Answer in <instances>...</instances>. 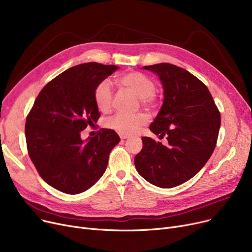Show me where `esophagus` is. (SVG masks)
Returning <instances> with one entry per match:
<instances>
[{
    "label": "esophagus",
    "mask_w": 252,
    "mask_h": 252,
    "mask_svg": "<svg viewBox=\"0 0 252 252\" xmlns=\"http://www.w3.org/2000/svg\"><path fill=\"white\" fill-rule=\"evenodd\" d=\"M119 137H121V139L125 140V139H127L129 136L127 134H125V133H119Z\"/></svg>",
    "instance_id": "obj_1"
}]
</instances>
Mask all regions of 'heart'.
Listing matches in <instances>:
<instances>
[{"label": "heart", "mask_w": 252, "mask_h": 252, "mask_svg": "<svg viewBox=\"0 0 252 252\" xmlns=\"http://www.w3.org/2000/svg\"><path fill=\"white\" fill-rule=\"evenodd\" d=\"M118 84L128 89L140 98L144 105H153L155 103V84L152 79L139 71H130L125 73L117 78ZM94 100L97 108L102 112H107L112 106V90L107 81L99 83L94 91ZM149 121L147 113L139 112L136 114H127L117 112L107 119L106 126L109 128L115 129L119 133L134 134L139 128L146 125Z\"/></svg>", "instance_id": "obj_1"}]
</instances>
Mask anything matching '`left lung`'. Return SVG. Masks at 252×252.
<instances>
[{
  "instance_id": "obj_1",
  "label": "left lung",
  "mask_w": 252,
  "mask_h": 252,
  "mask_svg": "<svg viewBox=\"0 0 252 252\" xmlns=\"http://www.w3.org/2000/svg\"><path fill=\"white\" fill-rule=\"evenodd\" d=\"M158 74L164 100L150 125L166 145L143 137L135 157L138 173L160 188H173L189 181L213 154L220 126V113L207 87L195 75L169 63L144 66Z\"/></svg>"
}]
</instances>
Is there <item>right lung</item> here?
<instances>
[{"mask_svg": "<svg viewBox=\"0 0 252 252\" xmlns=\"http://www.w3.org/2000/svg\"><path fill=\"white\" fill-rule=\"evenodd\" d=\"M117 69L96 62L73 66L42 89L26 117L29 155L38 175L58 191L82 193L105 173L121 139L113 129L101 128L84 142L81 131L100 117L94 100L97 85Z\"/></svg>", "mask_w": 252, "mask_h": 252, "instance_id": "add662e5", "label": "right lung"}]
</instances>
